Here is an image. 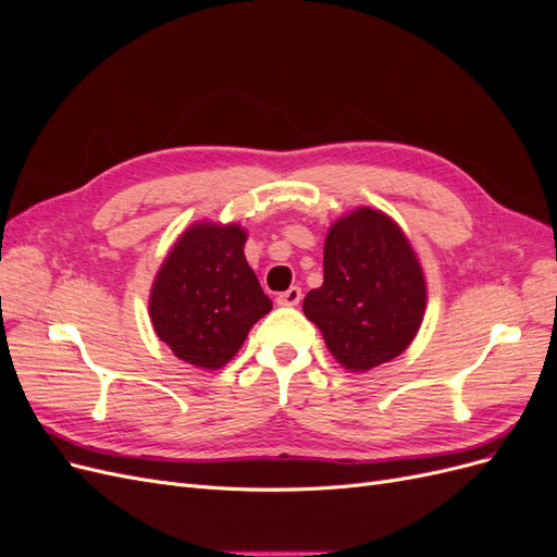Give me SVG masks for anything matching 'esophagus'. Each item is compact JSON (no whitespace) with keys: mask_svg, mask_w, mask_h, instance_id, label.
Here are the masks:
<instances>
[{"mask_svg":"<svg viewBox=\"0 0 557 557\" xmlns=\"http://www.w3.org/2000/svg\"><path fill=\"white\" fill-rule=\"evenodd\" d=\"M299 299H301V290L297 288V285H293V288H288V290L281 293V295L276 297V301H278L281 307H297Z\"/></svg>","mask_w":557,"mask_h":557,"instance_id":"1","label":"esophagus"}]
</instances>
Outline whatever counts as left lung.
Here are the masks:
<instances>
[{
  "instance_id": "8db88e82",
  "label": "left lung",
  "mask_w": 557,
  "mask_h": 557,
  "mask_svg": "<svg viewBox=\"0 0 557 557\" xmlns=\"http://www.w3.org/2000/svg\"><path fill=\"white\" fill-rule=\"evenodd\" d=\"M325 278L305 297L336 362L367 372L409 348L423 323L425 276L407 234L383 211L342 215L325 239Z\"/></svg>"
}]
</instances>
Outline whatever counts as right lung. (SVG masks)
Segmentation results:
<instances>
[{"instance_id":"right-lung-1","label":"right lung","mask_w":557,"mask_h":557,"mask_svg":"<svg viewBox=\"0 0 557 557\" xmlns=\"http://www.w3.org/2000/svg\"><path fill=\"white\" fill-rule=\"evenodd\" d=\"M244 244L246 230L237 223H195L164 258L148 309L156 334L183 362L221 369L272 311Z\"/></svg>"}]
</instances>
